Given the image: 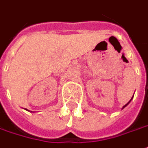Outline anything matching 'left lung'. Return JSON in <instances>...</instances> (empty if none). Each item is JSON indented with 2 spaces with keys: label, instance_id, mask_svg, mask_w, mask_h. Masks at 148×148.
I'll return each mask as SVG.
<instances>
[{
  "label": "left lung",
  "instance_id": "8db88e82",
  "mask_svg": "<svg viewBox=\"0 0 148 148\" xmlns=\"http://www.w3.org/2000/svg\"><path fill=\"white\" fill-rule=\"evenodd\" d=\"M132 99H133V97H132V99H131V100H130V101H129V102H128V103H127V104H126V105H125V106H123V108H122V109H123V108H125V107H126V106H127L128 104H129V103H130V102H131V101H132Z\"/></svg>",
  "mask_w": 148,
  "mask_h": 148
}]
</instances>
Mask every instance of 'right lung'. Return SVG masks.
I'll return each instance as SVG.
<instances>
[{
  "label": "right lung",
  "instance_id": "obj_1",
  "mask_svg": "<svg viewBox=\"0 0 148 148\" xmlns=\"http://www.w3.org/2000/svg\"><path fill=\"white\" fill-rule=\"evenodd\" d=\"M25 110H28V111H30V110H27V109H25ZM30 112H33V111H30Z\"/></svg>",
  "mask_w": 148,
  "mask_h": 148
}]
</instances>
